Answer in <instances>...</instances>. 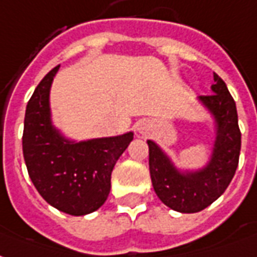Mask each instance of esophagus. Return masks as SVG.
Wrapping results in <instances>:
<instances>
[{
	"label": "esophagus",
	"instance_id": "1",
	"mask_svg": "<svg viewBox=\"0 0 257 257\" xmlns=\"http://www.w3.org/2000/svg\"><path fill=\"white\" fill-rule=\"evenodd\" d=\"M152 126H151V123H141L140 126H138V133L140 134H142V136H147V134H149V131H151Z\"/></svg>",
	"mask_w": 257,
	"mask_h": 257
}]
</instances>
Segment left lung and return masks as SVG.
Returning <instances> with one entry per match:
<instances>
[{"instance_id": "left-lung-1", "label": "left lung", "mask_w": 257, "mask_h": 257, "mask_svg": "<svg viewBox=\"0 0 257 257\" xmlns=\"http://www.w3.org/2000/svg\"><path fill=\"white\" fill-rule=\"evenodd\" d=\"M213 80V94L198 97L215 121L212 155L203 168L178 170L166 152L148 140L153 189L163 203L178 212H200L211 205L227 189L238 166L241 133L235 102L226 83L215 72Z\"/></svg>"}]
</instances>
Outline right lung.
Returning <instances> with one entry per match:
<instances>
[{"mask_svg": "<svg viewBox=\"0 0 257 257\" xmlns=\"http://www.w3.org/2000/svg\"><path fill=\"white\" fill-rule=\"evenodd\" d=\"M60 65L46 74L24 116L23 156L34 186L61 212L82 216L97 211L110 190V174L134 133L87 141L65 138L53 126L50 87Z\"/></svg>", "mask_w": 257, "mask_h": 257, "instance_id": "obj_1", "label": "right lung"}]
</instances>
